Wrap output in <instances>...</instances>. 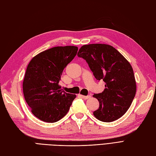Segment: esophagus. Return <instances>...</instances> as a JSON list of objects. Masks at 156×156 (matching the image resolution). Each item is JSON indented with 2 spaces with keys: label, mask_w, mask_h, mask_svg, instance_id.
<instances>
[{
  "label": "esophagus",
  "mask_w": 156,
  "mask_h": 156,
  "mask_svg": "<svg viewBox=\"0 0 156 156\" xmlns=\"http://www.w3.org/2000/svg\"><path fill=\"white\" fill-rule=\"evenodd\" d=\"M79 97H81V98H83V99H85V100H87V99H88V98H89L90 97V95H87V96H84V95H81V94H79Z\"/></svg>",
  "instance_id": "34e87169"
}]
</instances>
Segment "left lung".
<instances>
[{"label": "left lung", "mask_w": 156, "mask_h": 156, "mask_svg": "<svg viewBox=\"0 0 156 156\" xmlns=\"http://www.w3.org/2000/svg\"><path fill=\"white\" fill-rule=\"evenodd\" d=\"M77 56L88 63L97 80L105 83L102 93L94 94L99 108L93 112L98 120L111 122L122 116L135 97L136 83L132 67L120 53L107 44L84 45Z\"/></svg>", "instance_id": "obj_1"}]
</instances>
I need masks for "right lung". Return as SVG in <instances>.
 <instances>
[{
  "label": "right lung",
  "instance_id": "1",
  "mask_svg": "<svg viewBox=\"0 0 156 156\" xmlns=\"http://www.w3.org/2000/svg\"><path fill=\"white\" fill-rule=\"evenodd\" d=\"M76 46H58L32 59L23 81L26 102L33 115L46 122H55L66 115L76 95L61 89L63 71L77 55Z\"/></svg>",
  "mask_w": 156,
  "mask_h": 156
}]
</instances>
